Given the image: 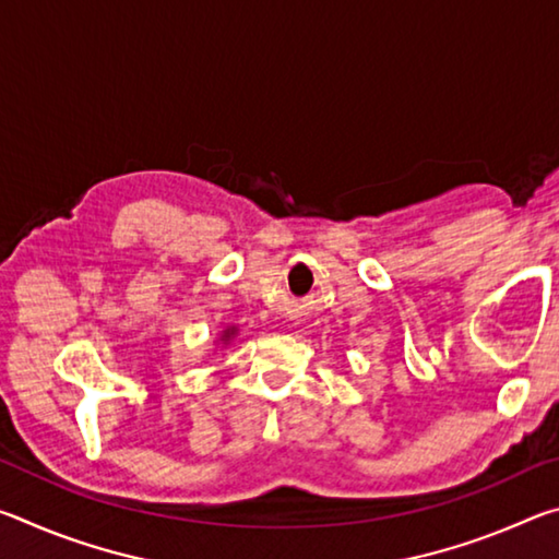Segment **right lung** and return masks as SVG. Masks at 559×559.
<instances>
[{
  "label": "right lung",
  "mask_w": 559,
  "mask_h": 559,
  "mask_svg": "<svg viewBox=\"0 0 559 559\" xmlns=\"http://www.w3.org/2000/svg\"><path fill=\"white\" fill-rule=\"evenodd\" d=\"M231 333H234V330H226V333H224V337H231Z\"/></svg>",
  "instance_id": "right-lung-1"
}]
</instances>
